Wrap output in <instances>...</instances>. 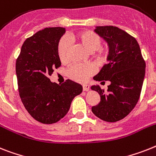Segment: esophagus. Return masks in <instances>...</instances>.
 Returning <instances> with one entry per match:
<instances>
[{
	"label": "esophagus",
	"instance_id": "obj_1",
	"mask_svg": "<svg viewBox=\"0 0 156 156\" xmlns=\"http://www.w3.org/2000/svg\"><path fill=\"white\" fill-rule=\"evenodd\" d=\"M90 88V86L88 85V84H83V91H84V92H87V91H88Z\"/></svg>",
	"mask_w": 156,
	"mask_h": 156
}]
</instances>
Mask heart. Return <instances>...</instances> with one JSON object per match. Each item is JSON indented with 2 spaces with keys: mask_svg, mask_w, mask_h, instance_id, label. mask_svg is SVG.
<instances>
[{
  "mask_svg": "<svg viewBox=\"0 0 156 156\" xmlns=\"http://www.w3.org/2000/svg\"><path fill=\"white\" fill-rule=\"evenodd\" d=\"M73 39L77 41L83 48L87 52H92L94 51H98L100 56H104V50L100 48L101 39L98 35L94 33L92 31H82L73 37ZM70 44L66 38L60 40L57 46L58 57L61 62H66L69 58ZM93 73V68L90 65H74L71 67L69 70V76L73 80L80 82L87 80L90 75Z\"/></svg>",
  "mask_w": 156,
  "mask_h": 156,
  "instance_id": "b5f03b06",
  "label": "heart"
}]
</instances>
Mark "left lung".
<instances>
[{"instance_id": "left-lung-1", "label": "left lung", "mask_w": 156, "mask_h": 156, "mask_svg": "<svg viewBox=\"0 0 156 156\" xmlns=\"http://www.w3.org/2000/svg\"><path fill=\"white\" fill-rule=\"evenodd\" d=\"M94 32L109 47L108 64L94 76L97 81H109L107 92L100 85L91 89L100 96L92 107L96 116L106 122H116L127 116L140 98L145 76V64L138 42L125 31L114 26H96Z\"/></svg>"}]
</instances>
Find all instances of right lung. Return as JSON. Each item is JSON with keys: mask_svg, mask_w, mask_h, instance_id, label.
Instances as JSON below:
<instances>
[{"mask_svg": "<svg viewBox=\"0 0 156 156\" xmlns=\"http://www.w3.org/2000/svg\"><path fill=\"white\" fill-rule=\"evenodd\" d=\"M65 28H46L25 40L16 62L20 100L28 112L42 123H56L65 116L74 97L82 92L78 83L62 84L48 78L60 66L57 46Z\"/></svg>", "mask_w": 156, "mask_h": 156, "instance_id": "obj_1", "label": "right lung"}]
</instances>
